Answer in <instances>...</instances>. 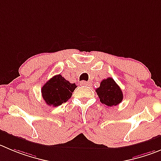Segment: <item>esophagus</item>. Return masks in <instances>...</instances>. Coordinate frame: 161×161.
I'll return each mask as SVG.
<instances>
[{
	"label": "esophagus",
	"instance_id": "34e87169",
	"mask_svg": "<svg viewBox=\"0 0 161 161\" xmlns=\"http://www.w3.org/2000/svg\"><path fill=\"white\" fill-rule=\"evenodd\" d=\"M80 85H82V86H89L90 82H86V81H81Z\"/></svg>",
	"mask_w": 161,
	"mask_h": 161
}]
</instances>
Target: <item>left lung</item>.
Masks as SVG:
<instances>
[{"label":"left lung","instance_id":"left-lung-1","mask_svg":"<svg viewBox=\"0 0 161 161\" xmlns=\"http://www.w3.org/2000/svg\"><path fill=\"white\" fill-rule=\"evenodd\" d=\"M96 92L100 102L108 106H117L123 99L121 88L112 78H107L102 81L100 86L96 89Z\"/></svg>","mask_w":161,"mask_h":161}]
</instances>
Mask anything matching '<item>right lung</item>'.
<instances>
[{"label":"right lung","mask_w":161,"mask_h":161,"mask_svg":"<svg viewBox=\"0 0 161 161\" xmlns=\"http://www.w3.org/2000/svg\"><path fill=\"white\" fill-rule=\"evenodd\" d=\"M76 87L75 83H70L61 75H58L43 86L41 93L48 106H58L68 101Z\"/></svg>","instance_id":"add662e5"}]
</instances>
